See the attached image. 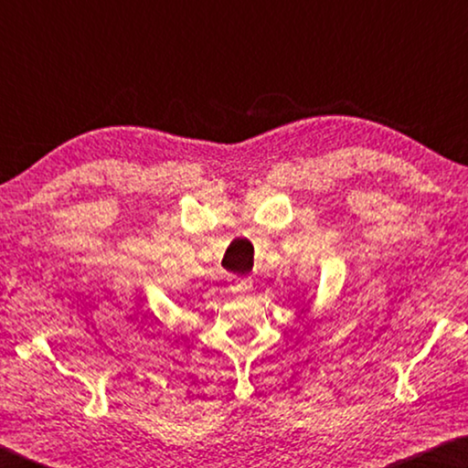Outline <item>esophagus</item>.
Instances as JSON below:
<instances>
[{"instance_id": "34e87169", "label": "esophagus", "mask_w": 468, "mask_h": 468, "mask_svg": "<svg viewBox=\"0 0 468 468\" xmlns=\"http://www.w3.org/2000/svg\"><path fill=\"white\" fill-rule=\"evenodd\" d=\"M233 283H235V286H237V290L245 292V290H250V288H251V278H247V276L233 278Z\"/></svg>"}]
</instances>
